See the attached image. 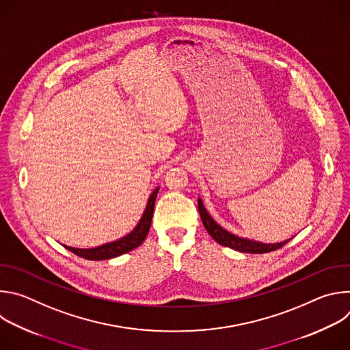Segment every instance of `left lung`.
<instances>
[{
    "instance_id": "8db88e82",
    "label": "left lung",
    "mask_w": 350,
    "mask_h": 350,
    "mask_svg": "<svg viewBox=\"0 0 350 350\" xmlns=\"http://www.w3.org/2000/svg\"><path fill=\"white\" fill-rule=\"evenodd\" d=\"M198 211H199V215H201L202 223H204L206 231L209 232V235L217 243H220L223 246H227V247H231V249H234V251H238V252H245V254H267V252L277 251V249L282 247L285 243H288L291 241V239H286V241L277 242V243H263V242L252 241V239H247V238H241V237H237V235L228 232L223 227H220L211 217V215L206 212V209H205L201 199H198Z\"/></svg>"
}]
</instances>
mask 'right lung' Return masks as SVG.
I'll use <instances>...</instances> for the list:
<instances>
[{
	"label": "right lung",
	"instance_id": "obj_1",
	"mask_svg": "<svg viewBox=\"0 0 350 350\" xmlns=\"http://www.w3.org/2000/svg\"><path fill=\"white\" fill-rule=\"evenodd\" d=\"M159 187L154 189V192L149 195L146 208L142 213V217L139 219L138 224L134 227V230L131 232H129L127 235L104 243L101 246L96 247H90V249H80V247H72V246H66L64 245L66 249H69L70 252H73L75 255L87 259V260H107V259H112V258H118L120 255H124L133 249H135L137 246H139L144 239L148 235L149 227H151V221H152V216H154V208H155V201H157V195H158Z\"/></svg>",
	"mask_w": 350,
	"mask_h": 350
}]
</instances>
